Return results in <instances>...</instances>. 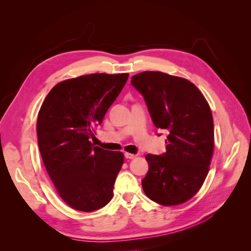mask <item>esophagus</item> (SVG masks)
I'll return each instance as SVG.
<instances>
[{"label": "esophagus", "instance_id": "34e87169", "mask_svg": "<svg viewBox=\"0 0 251 251\" xmlns=\"http://www.w3.org/2000/svg\"><path fill=\"white\" fill-rule=\"evenodd\" d=\"M125 157H126V159H134V158L136 157V155L130 154V153H125Z\"/></svg>", "mask_w": 251, "mask_h": 251}]
</instances>
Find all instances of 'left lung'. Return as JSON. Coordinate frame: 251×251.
Listing matches in <instances>:
<instances>
[{"mask_svg": "<svg viewBox=\"0 0 251 251\" xmlns=\"http://www.w3.org/2000/svg\"><path fill=\"white\" fill-rule=\"evenodd\" d=\"M146 100L153 124L165 130L166 151L148 154L149 171L141 181L151 200L164 206L184 203L206 178L214 151V120L209 104L189 80L159 71L132 76Z\"/></svg>", "mask_w": 251, "mask_h": 251, "instance_id": "8db88e82", "label": "left lung"}]
</instances>
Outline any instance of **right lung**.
Masks as SVG:
<instances>
[{"label":"right lung","instance_id":"add662e5","mask_svg":"<svg viewBox=\"0 0 251 251\" xmlns=\"http://www.w3.org/2000/svg\"><path fill=\"white\" fill-rule=\"evenodd\" d=\"M128 74L95 73L52 88L37 116L41 156L58 195L72 208L91 212L107 205L124 154L94 146L102 123Z\"/></svg>","mask_w":251,"mask_h":251}]
</instances>
